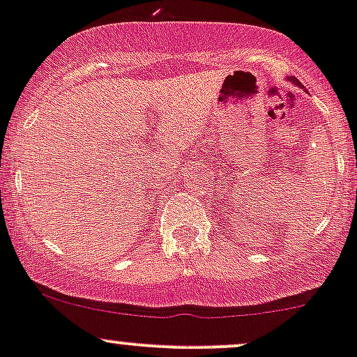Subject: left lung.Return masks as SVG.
I'll list each match as a JSON object with an SVG mask.
<instances>
[{
  "instance_id": "left-lung-1",
  "label": "left lung",
  "mask_w": 357,
  "mask_h": 357,
  "mask_svg": "<svg viewBox=\"0 0 357 357\" xmlns=\"http://www.w3.org/2000/svg\"><path fill=\"white\" fill-rule=\"evenodd\" d=\"M291 82H293V83H296V85H300V82H298L296 78H291Z\"/></svg>"
}]
</instances>
